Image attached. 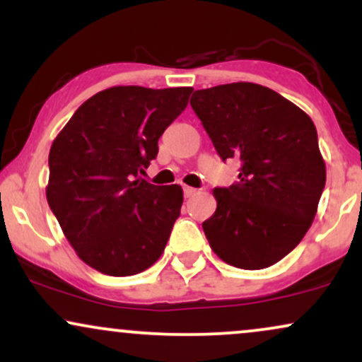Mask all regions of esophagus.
I'll list each match as a JSON object with an SVG mask.
<instances>
[{
    "label": "esophagus",
    "mask_w": 362,
    "mask_h": 362,
    "mask_svg": "<svg viewBox=\"0 0 362 362\" xmlns=\"http://www.w3.org/2000/svg\"><path fill=\"white\" fill-rule=\"evenodd\" d=\"M195 192H197V190H195L194 187H189V185L184 187V195H185V197H192Z\"/></svg>",
    "instance_id": "34e87169"
}]
</instances>
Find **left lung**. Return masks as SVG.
Returning a JSON list of instances; mask_svg holds the SVG:
<instances>
[{"label": "left lung", "mask_w": 362, "mask_h": 362, "mask_svg": "<svg viewBox=\"0 0 362 362\" xmlns=\"http://www.w3.org/2000/svg\"><path fill=\"white\" fill-rule=\"evenodd\" d=\"M190 105L223 161L240 160L238 182L214 189L216 213L202 223L219 259L257 271L301 242L325 187L313 120L255 83L194 91Z\"/></svg>", "instance_id": "left-lung-1"}]
</instances>
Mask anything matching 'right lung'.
Returning a JSON list of instances; mask_svg holds the SVG:
<instances>
[{
    "label": "right lung",
    "instance_id": "1",
    "mask_svg": "<svg viewBox=\"0 0 362 362\" xmlns=\"http://www.w3.org/2000/svg\"><path fill=\"white\" fill-rule=\"evenodd\" d=\"M192 88L112 86L88 98L54 139L47 202L78 257L107 276L146 271L180 216V185L144 173L158 139L184 112Z\"/></svg>",
    "mask_w": 362,
    "mask_h": 362
}]
</instances>
